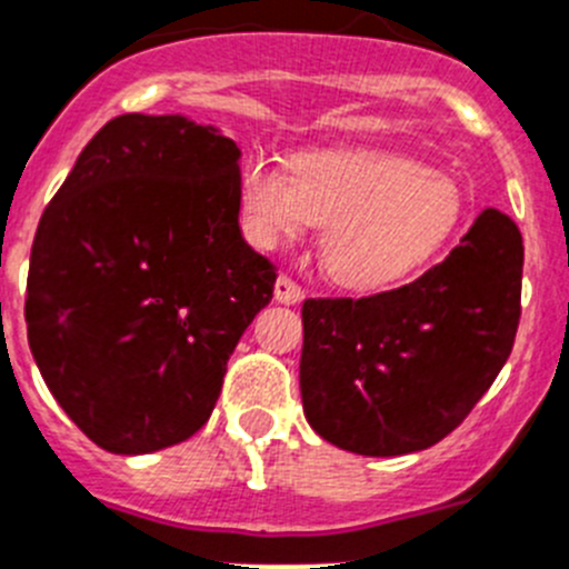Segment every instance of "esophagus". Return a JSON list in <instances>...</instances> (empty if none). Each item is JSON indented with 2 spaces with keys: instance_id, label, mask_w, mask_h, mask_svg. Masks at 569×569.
Here are the masks:
<instances>
[{
  "instance_id": "esophagus-1",
  "label": "esophagus",
  "mask_w": 569,
  "mask_h": 569,
  "mask_svg": "<svg viewBox=\"0 0 569 569\" xmlns=\"http://www.w3.org/2000/svg\"><path fill=\"white\" fill-rule=\"evenodd\" d=\"M274 300L283 302V306H297L302 300V289L289 278V274H280L274 280Z\"/></svg>"
}]
</instances>
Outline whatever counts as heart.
I'll return each instance as SVG.
<instances>
[{"label":"heart","instance_id":"heart-1","mask_svg":"<svg viewBox=\"0 0 569 569\" xmlns=\"http://www.w3.org/2000/svg\"><path fill=\"white\" fill-rule=\"evenodd\" d=\"M238 219L258 249L322 227L328 278L368 295L401 283L452 243L466 221V196L452 177L410 157L306 151L289 159V177L269 159H249Z\"/></svg>","mask_w":569,"mask_h":569}]
</instances>
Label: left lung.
Returning a JSON list of instances; mask_svg holds the SVG:
<instances>
[{"label":"left lung","instance_id":"left-lung-1","mask_svg":"<svg viewBox=\"0 0 569 569\" xmlns=\"http://www.w3.org/2000/svg\"><path fill=\"white\" fill-rule=\"evenodd\" d=\"M522 260L517 224L488 207L412 283L302 302L300 396L311 429L368 458L443 440L511 357Z\"/></svg>","mask_w":569,"mask_h":569}]
</instances>
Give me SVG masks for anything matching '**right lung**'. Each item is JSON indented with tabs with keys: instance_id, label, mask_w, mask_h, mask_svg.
<instances>
[{
	"instance_id": "1",
	"label": "right lung",
	"mask_w": 569,
	"mask_h": 569,
	"mask_svg": "<svg viewBox=\"0 0 569 569\" xmlns=\"http://www.w3.org/2000/svg\"><path fill=\"white\" fill-rule=\"evenodd\" d=\"M241 148L182 114H120L47 204L28 342L61 410L114 455L199 432L274 289L238 227Z\"/></svg>"
}]
</instances>
